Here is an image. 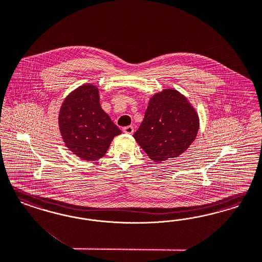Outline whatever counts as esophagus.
Instances as JSON below:
<instances>
[{
    "mask_svg": "<svg viewBox=\"0 0 262 262\" xmlns=\"http://www.w3.org/2000/svg\"><path fill=\"white\" fill-rule=\"evenodd\" d=\"M123 132H124L125 134H127V135H133L134 132H135V129H134V126H125V127L123 128Z\"/></svg>",
    "mask_w": 262,
    "mask_h": 262,
    "instance_id": "esophagus-1",
    "label": "esophagus"
}]
</instances>
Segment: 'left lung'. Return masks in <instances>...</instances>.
<instances>
[{
  "label": "left lung",
  "instance_id": "1",
  "mask_svg": "<svg viewBox=\"0 0 262 262\" xmlns=\"http://www.w3.org/2000/svg\"><path fill=\"white\" fill-rule=\"evenodd\" d=\"M199 128V115L190 101L178 91L165 89L149 100L134 137L152 161L162 163L184 153Z\"/></svg>",
  "mask_w": 262,
  "mask_h": 262
}]
</instances>
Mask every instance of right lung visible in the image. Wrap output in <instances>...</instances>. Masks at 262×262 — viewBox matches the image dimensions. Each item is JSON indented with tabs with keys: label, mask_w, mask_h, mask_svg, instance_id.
<instances>
[{
	"label": "right lung",
	"mask_w": 262,
	"mask_h": 262,
	"mask_svg": "<svg viewBox=\"0 0 262 262\" xmlns=\"http://www.w3.org/2000/svg\"><path fill=\"white\" fill-rule=\"evenodd\" d=\"M66 147L83 161H97L108 150L115 136L122 134L99 103V89L84 84L71 92L58 117Z\"/></svg>",
	"instance_id": "right-lung-1"
}]
</instances>
